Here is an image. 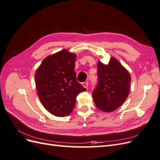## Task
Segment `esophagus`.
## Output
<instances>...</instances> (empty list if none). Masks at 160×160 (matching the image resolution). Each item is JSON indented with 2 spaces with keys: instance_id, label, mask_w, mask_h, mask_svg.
Listing matches in <instances>:
<instances>
[{
  "instance_id": "esophagus-1",
  "label": "esophagus",
  "mask_w": 160,
  "mask_h": 160,
  "mask_svg": "<svg viewBox=\"0 0 160 160\" xmlns=\"http://www.w3.org/2000/svg\"><path fill=\"white\" fill-rule=\"evenodd\" d=\"M88 82H83V83H82V85H83L85 88L88 89Z\"/></svg>"
}]
</instances>
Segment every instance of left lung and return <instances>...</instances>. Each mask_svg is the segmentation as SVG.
Segmentation results:
<instances>
[{
    "mask_svg": "<svg viewBox=\"0 0 160 160\" xmlns=\"http://www.w3.org/2000/svg\"><path fill=\"white\" fill-rule=\"evenodd\" d=\"M98 83L92 91L96 107L104 112H111L122 105L130 90L131 77L128 71L115 58L108 65L99 61Z\"/></svg>",
    "mask_w": 160,
    "mask_h": 160,
    "instance_id": "obj_1",
    "label": "left lung"
}]
</instances>
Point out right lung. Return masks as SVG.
Instances as JSON below:
<instances>
[{"label":"right lung","mask_w":160,"mask_h":160,"mask_svg":"<svg viewBox=\"0 0 160 160\" xmlns=\"http://www.w3.org/2000/svg\"><path fill=\"white\" fill-rule=\"evenodd\" d=\"M76 57L63 49L45 58L35 73L38 98L45 109L57 117L69 115L77 96L86 90L77 80Z\"/></svg>","instance_id":"obj_1"}]
</instances>
